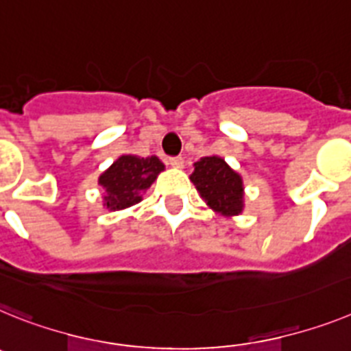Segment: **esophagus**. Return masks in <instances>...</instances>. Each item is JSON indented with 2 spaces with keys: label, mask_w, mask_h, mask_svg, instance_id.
I'll return each mask as SVG.
<instances>
[{
  "label": "esophagus",
  "mask_w": 351,
  "mask_h": 351,
  "mask_svg": "<svg viewBox=\"0 0 351 351\" xmlns=\"http://www.w3.org/2000/svg\"><path fill=\"white\" fill-rule=\"evenodd\" d=\"M169 163L173 169H182V167H184V160H182V158H170Z\"/></svg>",
  "instance_id": "34e87169"
}]
</instances>
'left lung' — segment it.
<instances>
[{
  "label": "left lung",
  "mask_w": 351,
  "mask_h": 351,
  "mask_svg": "<svg viewBox=\"0 0 351 351\" xmlns=\"http://www.w3.org/2000/svg\"><path fill=\"white\" fill-rule=\"evenodd\" d=\"M190 181L195 184L206 204L221 217L232 218L243 213V179L220 156H204L193 163Z\"/></svg>",
  "instance_id": "obj_1"
}]
</instances>
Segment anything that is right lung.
Returning <instances> with one entry per match:
<instances>
[{
    "mask_svg": "<svg viewBox=\"0 0 351 351\" xmlns=\"http://www.w3.org/2000/svg\"><path fill=\"white\" fill-rule=\"evenodd\" d=\"M165 165L156 156L140 158L122 154L101 176L99 186L104 190L103 206L110 211H122L142 202V195L151 188Z\"/></svg>",
    "mask_w": 351,
    "mask_h": 351,
    "instance_id": "obj_1",
    "label": "right lung"
}]
</instances>
